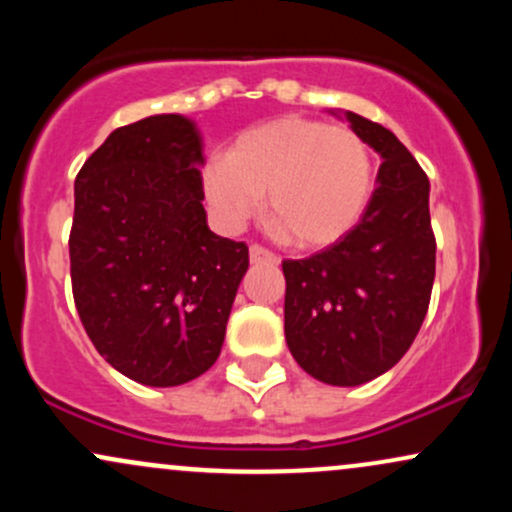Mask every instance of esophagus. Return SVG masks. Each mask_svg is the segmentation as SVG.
Listing matches in <instances>:
<instances>
[{"label":"esophagus","instance_id":"34e87169","mask_svg":"<svg viewBox=\"0 0 512 512\" xmlns=\"http://www.w3.org/2000/svg\"><path fill=\"white\" fill-rule=\"evenodd\" d=\"M250 262L252 264H260V262L276 264L279 262V257H276L274 252H269L267 248H262V245H250Z\"/></svg>","mask_w":512,"mask_h":512}]
</instances>
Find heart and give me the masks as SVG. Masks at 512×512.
Wrapping results in <instances>:
<instances>
[{
    "mask_svg": "<svg viewBox=\"0 0 512 512\" xmlns=\"http://www.w3.org/2000/svg\"><path fill=\"white\" fill-rule=\"evenodd\" d=\"M373 185V156L356 132L296 115L245 129L228 156H211L202 170L204 197L226 231H238L267 195L269 219L298 248L344 238Z\"/></svg>",
    "mask_w": 512,
    "mask_h": 512,
    "instance_id": "1",
    "label": "heart"
}]
</instances>
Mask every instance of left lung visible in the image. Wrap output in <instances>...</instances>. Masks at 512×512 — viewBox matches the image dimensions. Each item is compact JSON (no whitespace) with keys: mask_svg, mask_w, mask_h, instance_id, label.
Instances as JSON below:
<instances>
[{"mask_svg":"<svg viewBox=\"0 0 512 512\" xmlns=\"http://www.w3.org/2000/svg\"><path fill=\"white\" fill-rule=\"evenodd\" d=\"M330 113L380 156L378 187L344 238L281 264L284 332L305 373L356 387L395 366L426 317L436 276L431 182L390 129L351 110Z\"/></svg>","mask_w":512,"mask_h":512,"instance_id":"8db88e82","label":"left lung"}]
</instances>
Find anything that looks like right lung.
I'll return each mask as SVG.
<instances>
[{
	"label": "right lung",
	"instance_id": "add662e5",
	"mask_svg": "<svg viewBox=\"0 0 512 512\" xmlns=\"http://www.w3.org/2000/svg\"><path fill=\"white\" fill-rule=\"evenodd\" d=\"M202 132L178 113L120 127L74 180L72 289L84 330L134 383L175 387L214 366L248 245L202 207Z\"/></svg>",
	"mask_w": 512,
	"mask_h": 512
}]
</instances>
